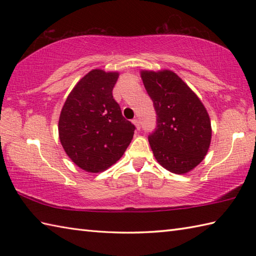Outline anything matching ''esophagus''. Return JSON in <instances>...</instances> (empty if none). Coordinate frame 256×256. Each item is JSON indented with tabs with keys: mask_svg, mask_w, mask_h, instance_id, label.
Returning a JSON list of instances; mask_svg holds the SVG:
<instances>
[{
	"mask_svg": "<svg viewBox=\"0 0 256 256\" xmlns=\"http://www.w3.org/2000/svg\"><path fill=\"white\" fill-rule=\"evenodd\" d=\"M133 123L135 124V126H136L138 130L140 128V121L138 118H134V120H133Z\"/></svg>",
	"mask_w": 256,
	"mask_h": 256,
	"instance_id": "34e87169",
	"label": "esophagus"
}]
</instances>
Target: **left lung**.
Here are the masks:
<instances>
[{
	"label": "left lung",
	"instance_id": "left-lung-1",
	"mask_svg": "<svg viewBox=\"0 0 256 256\" xmlns=\"http://www.w3.org/2000/svg\"><path fill=\"white\" fill-rule=\"evenodd\" d=\"M156 111V128L148 135L155 158L167 170L186 174L200 164L211 140L206 108L170 70L140 72Z\"/></svg>",
	"mask_w": 256,
	"mask_h": 256
}]
</instances>
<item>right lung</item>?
<instances>
[{
	"instance_id": "right-lung-1",
	"label": "right lung",
	"mask_w": 256,
	"mask_h": 256,
	"mask_svg": "<svg viewBox=\"0 0 256 256\" xmlns=\"http://www.w3.org/2000/svg\"><path fill=\"white\" fill-rule=\"evenodd\" d=\"M118 72L91 70L70 92L58 123L67 155L81 170L99 172L116 162L131 143L135 125L122 116L112 90Z\"/></svg>"
}]
</instances>
